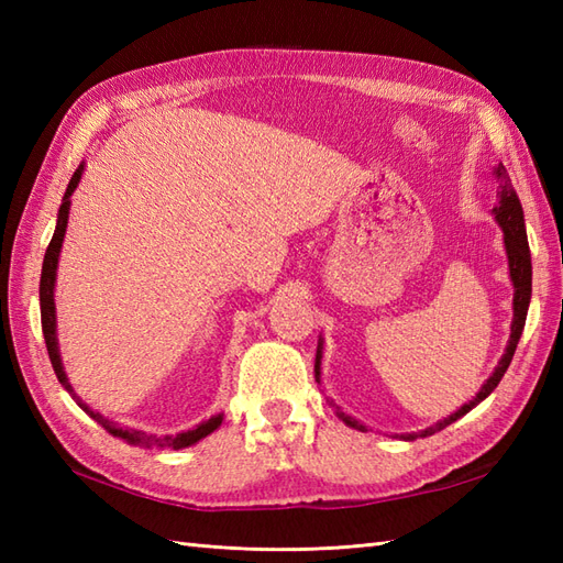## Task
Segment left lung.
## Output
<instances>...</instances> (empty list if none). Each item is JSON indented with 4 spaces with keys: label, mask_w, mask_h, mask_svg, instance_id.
Instances as JSON below:
<instances>
[{
    "label": "left lung",
    "mask_w": 563,
    "mask_h": 563,
    "mask_svg": "<svg viewBox=\"0 0 563 563\" xmlns=\"http://www.w3.org/2000/svg\"><path fill=\"white\" fill-rule=\"evenodd\" d=\"M494 174L498 178V206L494 208V214H496V222L500 224V230H504V244H506V254H508L510 280H512V290H516V292H512V324H510V339H508V345H506V353L498 361L494 375L484 382L479 394H476V397L470 404H464L462 409H457L448 418H442V421H438L435 426L421 430V433L401 435L404 440H416V438L433 435V433H438V430L448 428L450 423L457 421V418H462L464 413H470L476 404H482L488 397V394H492L498 387V382L504 379L506 369H508V365L512 361V355H516L518 341L522 336L525 319H528V307H530V297H532L530 244H528V234H525L522 206H520V200H518L516 188H512V184H510V176L506 172V166L498 164L496 169H494ZM314 377H317V382H321V339H319V345H317ZM336 409H339V406H336ZM336 413H339V418H341L345 426L357 428V430H365V426L357 423L355 418H351L349 413H343V411H336Z\"/></svg>",
    "instance_id": "1"
}]
</instances>
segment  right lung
Returning a JSON list of instances; mask_svg holds the SVG:
<instances>
[{"label": "right lung", "mask_w": 563, "mask_h": 563, "mask_svg": "<svg viewBox=\"0 0 563 563\" xmlns=\"http://www.w3.org/2000/svg\"><path fill=\"white\" fill-rule=\"evenodd\" d=\"M84 172V164H79V169L75 172V176L69 178V186L65 190V198H63V206H59L57 212V224H55V234L51 239V244H47L45 251V258H43V271H41V324H43V336H45V345H47V355H51V363L55 375L59 379V385H63L69 394L71 399L79 404V409L87 411L93 421H99L106 430H109L111 435L121 438L130 445H142V448H172V450H181L188 445H196L198 440H202L206 435H210L212 430H218L222 423V413L218 416H210L208 421H202L200 426H196L194 430H184V433H176V435H150V433H142V430L135 428H118L109 418H103L101 413L91 411L87 404H84L75 389H71L69 379L65 375V367H63V357H59V349H57V324H55V275H57V258H59V249H63V239L67 232V218H69V196L75 194V188L79 184Z\"/></svg>", "instance_id": "1"}]
</instances>
